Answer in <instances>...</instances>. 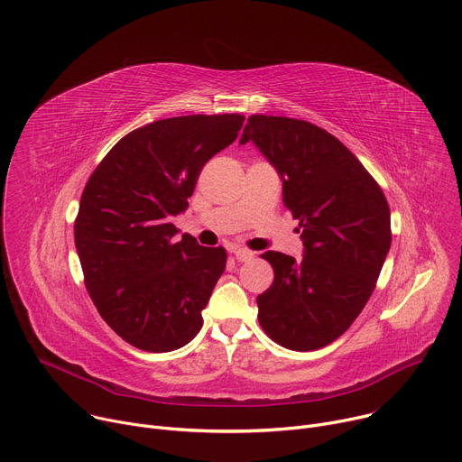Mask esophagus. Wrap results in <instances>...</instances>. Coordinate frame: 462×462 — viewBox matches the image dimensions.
Returning <instances> with one entry per match:
<instances>
[{
    "instance_id": "1",
    "label": "esophagus",
    "mask_w": 462,
    "mask_h": 462,
    "mask_svg": "<svg viewBox=\"0 0 462 462\" xmlns=\"http://www.w3.org/2000/svg\"><path fill=\"white\" fill-rule=\"evenodd\" d=\"M233 253H235V259H236L238 263H247V261L253 259V251H249V249H245V247H236Z\"/></svg>"
}]
</instances>
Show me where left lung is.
Instances as JSON below:
<instances>
[{"label":"left lung","instance_id":"8db88e82","mask_svg":"<svg viewBox=\"0 0 462 462\" xmlns=\"http://www.w3.org/2000/svg\"><path fill=\"white\" fill-rule=\"evenodd\" d=\"M251 141L282 181L299 220L302 259L266 251L273 284L257 297L266 334L291 350L337 339L367 304L391 247V213L380 185L327 130L290 117L251 116Z\"/></svg>","mask_w":462,"mask_h":462}]
</instances>
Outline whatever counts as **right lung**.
I'll return each mask as SVG.
<instances>
[{"mask_svg":"<svg viewBox=\"0 0 462 462\" xmlns=\"http://www.w3.org/2000/svg\"><path fill=\"white\" fill-rule=\"evenodd\" d=\"M244 116L162 119L125 135L88 180L75 245L100 318L130 345L169 352L201 328V310L226 270L224 247L178 238L196 180L229 146Z\"/></svg>","mask_w":462,"mask_h":462,"instance_id":"obj_1","label":"right lung"}]
</instances>
